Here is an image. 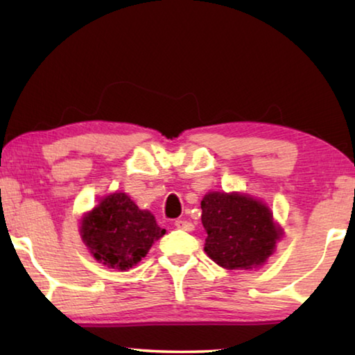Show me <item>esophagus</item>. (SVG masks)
Masks as SVG:
<instances>
[{"label": "esophagus", "instance_id": "34e87169", "mask_svg": "<svg viewBox=\"0 0 355 355\" xmlns=\"http://www.w3.org/2000/svg\"><path fill=\"white\" fill-rule=\"evenodd\" d=\"M175 227L178 228V230H184V232L194 230V224H192V222H189V220H184V219H177Z\"/></svg>", "mask_w": 355, "mask_h": 355}]
</instances>
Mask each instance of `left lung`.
<instances>
[{
	"mask_svg": "<svg viewBox=\"0 0 355 355\" xmlns=\"http://www.w3.org/2000/svg\"><path fill=\"white\" fill-rule=\"evenodd\" d=\"M205 252L225 269L258 268L272 254L282 230L272 213L249 196L209 192L200 203Z\"/></svg>",
	"mask_w": 355,
	"mask_h": 355,
	"instance_id": "obj_1",
	"label": "left lung"
}]
</instances>
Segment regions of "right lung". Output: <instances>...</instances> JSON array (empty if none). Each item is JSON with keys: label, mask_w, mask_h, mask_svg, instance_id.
Listing matches in <instances>:
<instances>
[{"label": "right lung", "mask_w": 355, "mask_h": 355, "mask_svg": "<svg viewBox=\"0 0 355 355\" xmlns=\"http://www.w3.org/2000/svg\"><path fill=\"white\" fill-rule=\"evenodd\" d=\"M164 233L153 214L137 208L123 192L105 197L81 224L83 241L95 260L119 271L139 263Z\"/></svg>", "instance_id": "obj_1"}]
</instances>
